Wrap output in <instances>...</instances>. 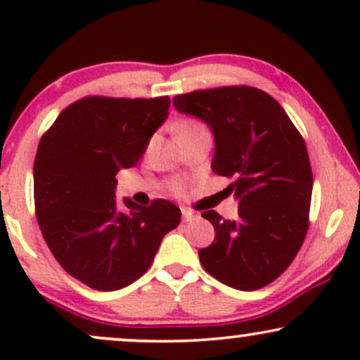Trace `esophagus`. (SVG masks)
I'll return each mask as SVG.
<instances>
[{
	"label": "esophagus",
	"instance_id": "1",
	"mask_svg": "<svg viewBox=\"0 0 360 360\" xmlns=\"http://www.w3.org/2000/svg\"><path fill=\"white\" fill-rule=\"evenodd\" d=\"M181 213H183V221H191V220H194V218L198 217L196 213H193L191 210H188V208L181 210Z\"/></svg>",
	"mask_w": 360,
	"mask_h": 360
}]
</instances>
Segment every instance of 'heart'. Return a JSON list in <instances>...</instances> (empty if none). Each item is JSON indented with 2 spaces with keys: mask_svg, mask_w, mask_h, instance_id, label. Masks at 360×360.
Here are the masks:
<instances>
[{
  "mask_svg": "<svg viewBox=\"0 0 360 360\" xmlns=\"http://www.w3.org/2000/svg\"><path fill=\"white\" fill-rule=\"evenodd\" d=\"M194 128H200V125H198V123H194V122L181 123L179 128H177V137H179V135H183V134H188V131L194 130Z\"/></svg>",
  "mask_w": 360,
  "mask_h": 360,
  "instance_id": "1",
  "label": "heart"
}]
</instances>
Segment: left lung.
Instances as JSON below:
<instances>
[{
    "label": "left lung",
    "instance_id": "1",
    "mask_svg": "<svg viewBox=\"0 0 360 360\" xmlns=\"http://www.w3.org/2000/svg\"><path fill=\"white\" fill-rule=\"evenodd\" d=\"M174 108L206 123L212 169L232 177L238 217L214 210V240L198 250L205 271L226 286L254 291L272 283L298 254L308 230L313 176L307 146L274 98L249 86L179 94Z\"/></svg>",
    "mask_w": 360,
    "mask_h": 360
}]
</instances>
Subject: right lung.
<instances>
[{
    "label": "right lung",
    "instance_id": "right-lung-1",
    "mask_svg": "<svg viewBox=\"0 0 360 360\" xmlns=\"http://www.w3.org/2000/svg\"><path fill=\"white\" fill-rule=\"evenodd\" d=\"M171 100L91 96L72 103L40 140L34 164L37 220L65 272L98 291H117L150 267L164 235L181 221L167 200L140 206L117 179L137 166L167 120Z\"/></svg>",
    "mask_w": 360,
    "mask_h": 360
}]
</instances>
